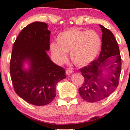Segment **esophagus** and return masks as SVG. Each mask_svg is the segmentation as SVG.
Segmentation results:
<instances>
[{
	"instance_id": "34e87169",
	"label": "esophagus",
	"mask_w": 130,
	"mask_h": 130,
	"mask_svg": "<svg viewBox=\"0 0 130 130\" xmlns=\"http://www.w3.org/2000/svg\"><path fill=\"white\" fill-rule=\"evenodd\" d=\"M72 73H73V70L71 69V68H67L66 70V74L67 75H69V74H71Z\"/></svg>"
}]
</instances>
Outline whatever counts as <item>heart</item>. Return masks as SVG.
<instances>
[{
    "label": "heart",
    "mask_w": 130,
    "mask_h": 130,
    "mask_svg": "<svg viewBox=\"0 0 130 130\" xmlns=\"http://www.w3.org/2000/svg\"><path fill=\"white\" fill-rule=\"evenodd\" d=\"M57 44L50 45L52 56L57 63H64L70 53L71 60L77 66H84L93 61L100 51L102 41L93 30L71 29L60 33Z\"/></svg>",
    "instance_id": "b5f03b06"
}]
</instances>
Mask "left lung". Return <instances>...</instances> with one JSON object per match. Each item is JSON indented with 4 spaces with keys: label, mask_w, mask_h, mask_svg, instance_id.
<instances>
[{
    "label": "left lung",
    "mask_w": 130,
    "mask_h": 130,
    "mask_svg": "<svg viewBox=\"0 0 130 130\" xmlns=\"http://www.w3.org/2000/svg\"><path fill=\"white\" fill-rule=\"evenodd\" d=\"M100 26L103 32L100 55L79 70L84 81L79 92L83 100L90 103L103 100L114 92L121 73L122 59L116 39L111 31Z\"/></svg>",
    "instance_id": "8db88e82"
}]
</instances>
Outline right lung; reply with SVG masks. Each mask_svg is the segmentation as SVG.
Instances as JSON below:
<instances>
[{"label": "right lung", "instance_id": "add662e5", "mask_svg": "<svg viewBox=\"0 0 130 130\" xmlns=\"http://www.w3.org/2000/svg\"><path fill=\"white\" fill-rule=\"evenodd\" d=\"M50 34L45 22H32L22 30L13 46L10 71L14 90L35 106L52 102L57 83L66 77L65 70L53 63L46 53ZM26 61L30 64L28 70L23 69Z\"/></svg>", "mask_w": 130, "mask_h": 130}]
</instances>
